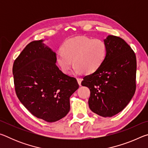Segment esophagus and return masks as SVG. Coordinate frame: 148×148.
I'll use <instances>...</instances> for the list:
<instances>
[{
	"mask_svg": "<svg viewBox=\"0 0 148 148\" xmlns=\"http://www.w3.org/2000/svg\"><path fill=\"white\" fill-rule=\"evenodd\" d=\"M77 83H78V84H79V86H81V83H82V78H77Z\"/></svg>",
	"mask_w": 148,
	"mask_h": 148,
	"instance_id": "1",
	"label": "esophagus"
}]
</instances>
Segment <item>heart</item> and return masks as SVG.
Segmentation results:
<instances>
[{
    "instance_id": "b5f03b06",
    "label": "heart",
    "mask_w": 148,
    "mask_h": 148,
    "mask_svg": "<svg viewBox=\"0 0 148 148\" xmlns=\"http://www.w3.org/2000/svg\"><path fill=\"white\" fill-rule=\"evenodd\" d=\"M106 51V45L101 39L75 37L64 42L62 48L57 51L56 61L64 74L70 73L72 62L74 74H91L103 63Z\"/></svg>"
}]
</instances>
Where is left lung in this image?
<instances>
[{"label":"left lung","mask_w":148,"mask_h":148,"mask_svg":"<svg viewBox=\"0 0 148 148\" xmlns=\"http://www.w3.org/2000/svg\"><path fill=\"white\" fill-rule=\"evenodd\" d=\"M104 42L106 56L101 67L84 77L83 86L91 92L89 106L102 117H112L131 101L136 90V59L123 39L108 35Z\"/></svg>","instance_id":"1"}]
</instances>
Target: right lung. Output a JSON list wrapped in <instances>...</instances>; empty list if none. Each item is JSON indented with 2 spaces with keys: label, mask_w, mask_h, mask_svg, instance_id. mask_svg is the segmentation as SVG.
I'll return each mask as SVG.
<instances>
[{
  "label": "right lung",
  "mask_w": 148,
  "mask_h": 148,
  "mask_svg": "<svg viewBox=\"0 0 148 148\" xmlns=\"http://www.w3.org/2000/svg\"><path fill=\"white\" fill-rule=\"evenodd\" d=\"M44 41L27 45L15 60L12 72L20 102L35 117L51 123L69 113L70 97L79 85L60 71L56 52Z\"/></svg>",
  "instance_id": "add662e5"
}]
</instances>
